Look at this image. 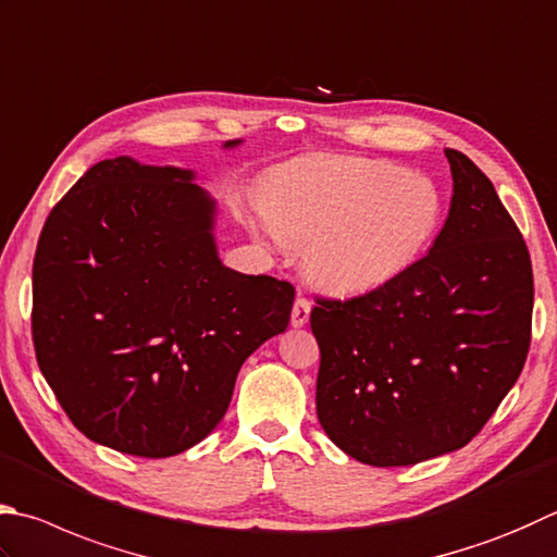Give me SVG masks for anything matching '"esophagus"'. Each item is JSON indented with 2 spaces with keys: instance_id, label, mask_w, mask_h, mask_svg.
I'll return each instance as SVG.
<instances>
[{
  "instance_id": "esophagus-1",
  "label": "esophagus",
  "mask_w": 557,
  "mask_h": 557,
  "mask_svg": "<svg viewBox=\"0 0 557 557\" xmlns=\"http://www.w3.org/2000/svg\"><path fill=\"white\" fill-rule=\"evenodd\" d=\"M310 320V300L306 298H296L290 310V324L293 327H306V322Z\"/></svg>"
}]
</instances>
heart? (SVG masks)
Masks as SVG:
<instances>
[{"mask_svg":"<svg viewBox=\"0 0 557 557\" xmlns=\"http://www.w3.org/2000/svg\"><path fill=\"white\" fill-rule=\"evenodd\" d=\"M261 211L283 245L306 247L302 271L332 296H361L414 264L442 223L422 174L349 154H306L269 174Z\"/></svg>","mask_w":557,"mask_h":557,"instance_id":"heart-1","label":"heart"}]
</instances>
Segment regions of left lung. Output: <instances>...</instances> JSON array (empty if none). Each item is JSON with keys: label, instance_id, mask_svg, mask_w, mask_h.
Instances as JSON below:
<instances>
[{"label": "left lung", "instance_id": "1", "mask_svg": "<svg viewBox=\"0 0 557 557\" xmlns=\"http://www.w3.org/2000/svg\"><path fill=\"white\" fill-rule=\"evenodd\" d=\"M448 218L426 257L351 300H318V419L361 463L463 448L511 391L531 344L527 243L495 186L446 148Z\"/></svg>", "mask_w": 557, "mask_h": 557}]
</instances>
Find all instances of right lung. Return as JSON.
<instances>
[{"label": "right lung", "instance_id": "obj_1", "mask_svg": "<svg viewBox=\"0 0 557 557\" xmlns=\"http://www.w3.org/2000/svg\"><path fill=\"white\" fill-rule=\"evenodd\" d=\"M215 223L194 170L125 154L94 164L50 211L34 259L36 359L91 442L140 458L196 446L243 363L286 332L296 290L225 267Z\"/></svg>", "mask_w": 557, "mask_h": 557}]
</instances>
